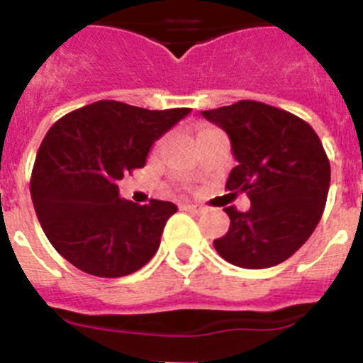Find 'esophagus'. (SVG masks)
Masks as SVG:
<instances>
[{
	"instance_id": "esophagus-1",
	"label": "esophagus",
	"mask_w": 363,
	"mask_h": 363,
	"mask_svg": "<svg viewBox=\"0 0 363 363\" xmlns=\"http://www.w3.org/2000/svg\"><path fill=\"white\" fill-rule=\"evenodd\" d=\"M184 209L189 211V213H194V214L203 213V207H201V205H184Z\"/></svg>"
}]
</instances>
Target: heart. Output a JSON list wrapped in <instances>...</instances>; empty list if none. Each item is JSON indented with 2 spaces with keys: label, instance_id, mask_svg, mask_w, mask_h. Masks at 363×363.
Segmentation results:
<instances>
[{
  "label": "heart",
  "instance_id": "heart-1",
  "mask_svg": "<svg viewBox=\"0 0 363 363\" xmlns=\"http://www.w3.org/2000/svg\"><path fill=\"white\" fill-rule=\"evenodd\" d=\"M201 130H205V129H201Z\"/></svg>",
  "mask_w": 363,
  "mask_h": 363
}]
</instances>
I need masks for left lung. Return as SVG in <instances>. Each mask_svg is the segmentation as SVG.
<instances>
[{
    "mask_svg": "<svg viewBox=\"0 0 363 363\" xmlns=\"http://www.w3.org/2000/svg\"><path fill=\"white\" fill-rule=\"evenodd\" d=\"M201 114L230 138L238 165L225 189L251 200L247 213L223 209L230 227L214 249L243 269L281 264L307 242L325 207L331 165L318 134L291 112L252 99Z\"/></svg>",
    "mask_w": 363,
    "mask_h": 363,
    "instance_id": "left-lung-1",
    "label": "left lung"
}]
</instances>
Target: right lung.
<instances>
[{"label": "right lung", "mask_w": 363, "mask_h": 363, "mask_svg": "<svg viewBox=\"0 0 363 363\" xmlns=\"http://www.w3.org/2000/svg\"><path fill=\"white\" fill-rule=\"evenodd\" d=\"M191 108L149 111L114 99L72 111L45 134L30 196L45 236L79 271L101 278L136 272L156 255L174 203L121 200L118 182Z\"/></svg>", "instance_id": "1"}]
</instances>
